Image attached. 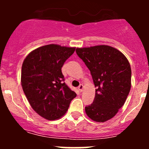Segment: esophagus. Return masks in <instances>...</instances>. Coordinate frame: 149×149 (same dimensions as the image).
Segmentation results:
<instances>
[{"label":"esophagus","instance_id":"1","mask_svg":"<svg viewBox=\"0 0 149 149\" xmlns=\"http://www.w3.org/2000/svg\"><path fill=\"white\" fill-rule=\"evenodd\" d=\"M83 88H84V87H83V85H79V87H78V90H79V91H80V92L83 91Z\"/></svg>","mask_w":149,"mask_h":149}]
</instances>
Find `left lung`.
<instances>
[{
    "label": "left lung",
    "instance_id": "1",
    "mask_svg": "<svg viewBox=\"0 0 149 149\" xmlns=\"http://www.w3.org/2000/svg\"><path fill=\"white\" fill-rule=\"evenodd\" d=\"M76 52L97 88L93 103L85 107V113L96 122L109 120L123 106L130 91V64L122 52L109 45L76 48Z\"/></svg>",
    "mask_w": 149,
    "mask_h": 149
}]
</instances>
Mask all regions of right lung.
Listing matches in <instances>:
<instances>
[{"instance_id":"obj_1","label":"right lung","mask_w":149,"mask_h":149,"mask_svg":"<svg viewBox=\"0 0 149 149\" xmlns=\"http://www.w3.org/2000/svg\"><path fill=\"white\" fill-rule=\"evenodd\" d=\"M76 47L55 44L42 46L31 52L24 60L21 83L31 107L49 120L60 118L76 97L66 83L61 67Z\"/></svg>"}]
</instances>
